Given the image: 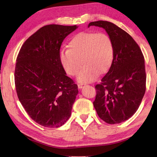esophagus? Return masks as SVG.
I'll use <instances>...</instances> for the list:
<instances>
[{
    "instance_id": "1",
    "label": "esophagus",
    "mask_w": 157,
    "mask_h": 157,
    "mask_svg": "<svg viewBox=\"0 0 157 157\" xmlns=\"http://www.w3.org/2000/svg\"><path fill=\"white\" fill-rule=\"evenodd\" d=\"M84 85H85V84L79 83V84H78V88H82L84 86Z\"/></svg>"
}]
</instances>
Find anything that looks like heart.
Instances as JSON below:
<instances>
[{
  "mask_svg": "<svg viewBox=\"0 0 157 157\" xmlns=\"http://www.w3.org/2000/svg\"><path fill=\"white\" fill-rule=\"evenodd\" d=\"M112 40L105 33L81 32L76 35L69 43V49L62 50L60 62L69 75H77L82 67L78 79L82 82L94 80L99 73L110 68L113 59Z\"/></svg>",
  "mask_w": 157,
  "mask_h": 157,
  "instance_id": "b5f03b06",
  "label": "heart"
}]
</instances>
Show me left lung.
<instances>
[{
    "label": "left lung",
    "instance_id": "left-lung-1",
    "mask_svg": "<svg viewBox=\"0 0 157 157\" xmlns=\"http://www.w3.org/2000/svg\"><path fill=\"white\" fill-rule=\"evenodd\" d=\"M102 27L113 44V59L101 82L96 84L93 102L99 118L108 124H118L138 109L146 90L145 60L140 46L125 31L107 21L90 26Z\"/></svg>",
    "mask_w": 157,
    "mask_h": 157
}]
</instances>
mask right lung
<instances>
[{
	"label": "right lung",
	"mask_w": 157,
	"mask_h": 157,
	"mask_svg": "<svg viewBox=\"0 0 157 157\" xmlns=\"http://www.w3.org/2000/svg\"><path fill=\"white\" fill-rule=\"evenodd\" d=\"M77 25L41 27L25 40L16 59L14 80L22 106L32 119L47 128L67 121L78 86L66 75L59 59L65 38Z\"/></svg>",
	"instance_id": "right-lung-1"
}]
</instances>
